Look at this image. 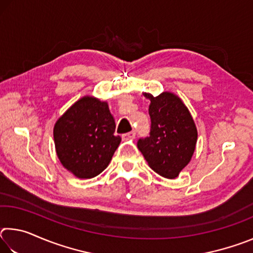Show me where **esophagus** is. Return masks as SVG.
<instances>
[{
    "mask_svg": "<svg viewBox=\"0 0 253 253\" xmlns=\"http://www.w3.org/2000/svg\"><path fill=\"white\" fill-rule=\"evenodd\" d=\"M135 135H136V132L134 130L129 131V132H127V134H124L123 135V139H125V140H127V139H134L135 138Z\"/></svg>",
    "mask_w": 253,
    "mask_h": 253,
    "instance_id": "obj_1",
    "label": "esophagus"
}]
</instances>
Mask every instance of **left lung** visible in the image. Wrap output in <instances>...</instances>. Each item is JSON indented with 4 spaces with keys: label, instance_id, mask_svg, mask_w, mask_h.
I'll use <instances>...</instances> for the list:
<instances>
[{
    "label": "left lung",
    "instance_id": "1",
    "mask_svg": "<svg viewBox=\"0 0 253 253\" xmlns=\"http://www.w3.org/2000/svg\"><path fill=\"white\" fill-rule=\"evenodd\" d=\"M151 100L149 137L139 138L137 147L142 152L149 168L166 178H176L190 163L195 151L198 130L187 107L179 97L165 91Z\"/></svg>",
    "mask_w": 253,
    "mask_h": 253
}]
</instances>
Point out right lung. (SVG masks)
<instances>
[{"instance_id":"add662e5","label":"right lung","mask_w":253,"mask_h":253,"mask_svg":"<svg viewBox=\"0 0 253 253\" xmlns=\"http://www.w3.org/2000/svg\"><path fill=\"white\" fill-rule=\"evenodd\" d=\"M108 104L84 96L55 123V152L63 168L78 178H92L104 170L121 144Z\"/></svg>"}]
</instances>
